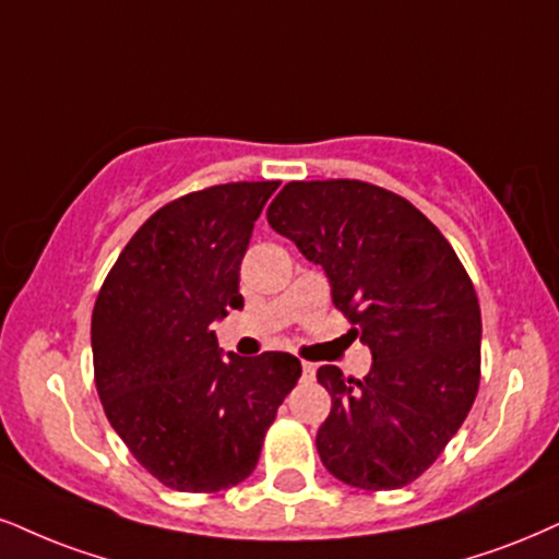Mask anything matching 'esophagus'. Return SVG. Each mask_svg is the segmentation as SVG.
<instances>
[{
  "label": "esophagus",
  "mask_w": 559,
  "mask_h": 559,
  "mask_svg": "<svg viewBox=\"0 0 559 559\" xmlns=\"http://www.w3.org/2000/svg\"><path fill=\"white\" fill-rule=\"evenodd\" d=\"M302 376L313 378L316 376V365L313 362H302Z\"/></svg>",
  "instance_id": "obj_1"
}]
</instances>
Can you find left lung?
Instances as JSON below:
<instances>
[{
  "label": "left lung",
  "mask_w": 559,
  "mask_h": 559,
  "mask_svg": "<svg viewBox=\"0 0 559 559\" xmlns=\"http://www.w3.org/2000/svg\"><path fill=\"white\" fill-rule=\"evenodd\" d=\"M269 225L319 264L332 302L370 349L362 381L321 365L332 412L316 448L360 490L409 485L440 456L479 389L481 316L443 233L415 204L362 181H293Z\"/></svg>",
  "instance_id": "8db88e82"
}]
</instances>
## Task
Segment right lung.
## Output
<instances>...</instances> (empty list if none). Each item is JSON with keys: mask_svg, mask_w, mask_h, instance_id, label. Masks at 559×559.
<instances>
[{"mask_svg": "<svg viewBox=\"0 0 559 559\" xmlns=\"http://www.w3.org/2000/svg\"><path fill=\"white\" fill-rule=\"evenodd\" d=\"M280 181H240L165 204L116 259L93 308L95 385L134 459L178 492H219L257 469L300 378L287 353L223 355L212 323L238 293L253 223Z\"/></svg>", "mask_w": 559, "mask_h": 559, "instance_id": "add662e5", "label": "right lung"}]
</instances>
